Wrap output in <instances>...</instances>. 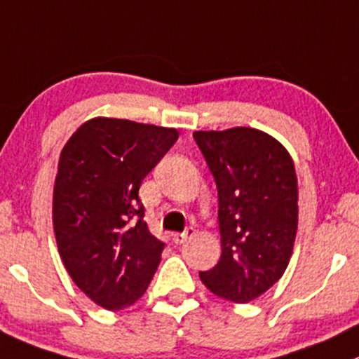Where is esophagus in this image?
Masks as SVG:
<instances>
[{
  "instance_id": "1",
  "label": "esophagus",
  "mask_w": 359,
  "mask_h": 359,
  "mask_svg": "<svg viewBox=\"0 0 359 359\" xmlns=\"http://www.w3.org/2000/svg\"><path fill=\"white\" fill-rule=\"evenodd\" d=\"M193 235H194V229L189 228V229H186V231H184V233H173L172 240L175 243H184V242H186V240H189Z\"/></svg>"
}]
</instances>
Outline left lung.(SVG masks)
Masks as SVG:
<instances>
[{
    "mask_svg": "<svg viewBox=\"0 0 359 359\" xmlns=\"http://www.w3.org/2000/svg\"><path fill=\"white\" fill-rule=\"evenodd\" d=\"M219 194L221 257L200 279L247 304L286 272L298 231V180L287 149L254 128L194 131Z\"/></svg>",
    "mask_w": 359,
    "mask_h": 359,
    "instance_id": "left-lung-1",
    "label": "left lung"
}]
</instances>
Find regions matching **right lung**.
<instances>
[{
  "instance_id": "1",
  "label": "right lung",
  "mask_w": 359,
  "mask_h": 359,
  "mask_svg": "<svg viewBox=\"0 0 359 359\" xmlns=\"http://www.w3.org/2000/svg\"><path fill=\"white\" fill-rule=\"evenodd\" d=\"M179 138L175 128L93 117L62 147L52 226L66 272L107 311L133 305L154 277L165 243L144 221L142 180Z\"/></svg>"
}]
</instances>
